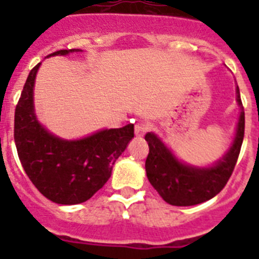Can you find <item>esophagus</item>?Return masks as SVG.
Instances as JSON below:
<instances>
[{
    "mask_svg": "<svg viewBox=\"0 0 259 259\" xmlns=\"http://www.w3.org/2000/svg\"><path fill=\"white\" fill-rule=\"evenodd\" d=\"M148 131H149V124L148 123H137L135 125V135L137 137H143Z\"/></svg>",
    "mask_w": 259,
    "mask_h": 259,
    "instance_id": "esophagus-1",
    "label": "esophagus"
}]
</instances>
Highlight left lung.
Returning <instances> with one entry per match:
<instances>
[{
    "label": "left lung",
    "instance_id": "left-lung-1",
    "mask_svg": "<svg viewBox=\"0 0 259 259\" xmlns=\"http://www.w3.org/2000/svg\"><path fill=\"white\" fill-rule=\"evenodd\" d=\"M240 116L236 135L227 153L209 167H196L179 161L157 135L148 132L145 140L149 154L145 161L146 176L150 184L167 203L174 206H192L215 197L227 184L239 158L245 130V114L236 87Z\"/></svg>",
    "mask_w": 259,
    "mask_h": 259
}]
</instances>
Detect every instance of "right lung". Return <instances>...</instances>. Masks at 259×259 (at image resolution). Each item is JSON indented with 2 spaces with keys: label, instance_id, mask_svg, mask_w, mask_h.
<instances>
[{
  "label": "right lung",
  "instance_id": "1",
  "mask_svg": "<svg viewBox=\"0 0 259 259\" xmlns=\"http://www.w3.org/2000/svg\"><path fill=\"white\" fill-rule=\"evenodd\" d=\"M63 49L48 57L67 56ZM41 63L29 72L15 109L14 140L22 166L42 196L61 205L85 202L109 180L113 166L134 139V124L101 130L79 140L50 134L36 118L33 87Z\"/></svg>",
  "mask_w": 259,
  "mask_h": 259
}]
</instances>
